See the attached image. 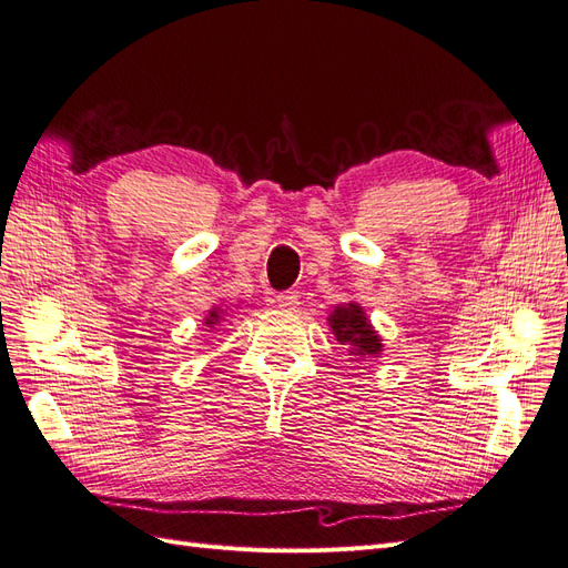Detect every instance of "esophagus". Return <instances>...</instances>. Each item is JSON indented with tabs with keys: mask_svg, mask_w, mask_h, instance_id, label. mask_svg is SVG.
<instances>
[{
	"mask_svg": "<svg viewBox=\"0 0 568 568\" xmlns=\"http://www.w3.org/2000/svg\"><path fill=\"white\" fill-rule=\"evenodd\" d=\"M277 305L282 307V311H296V307L301 305L298 294L296 291H282V294H277Z\"/></svg>",
	"mask_w": 568,
	"mask_h": 568,
	"instance_id": "esophagus-1",
	"label": "esophagus"
}]
</instances>
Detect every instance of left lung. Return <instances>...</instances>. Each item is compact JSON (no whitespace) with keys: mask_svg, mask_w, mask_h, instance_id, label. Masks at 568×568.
Masks as SVG:
<instances>
[{"mask_svg":"<svg viewBox=\"0 0 568 568\" xmlns=\"http://www.w3.org/2000/svg\"><path fill=\"white\" fill-rule=\"evenodd\" d=\"M332 329L341 343H351L355 355H379L382 343L376 332L372 329V324L367 322L363 307L348 303L341 305L329 317Z\"/></svg>","mask_w":568,"mask_h":568,"instance_id":"8db88e82","label":"left lung"}]
</instances>
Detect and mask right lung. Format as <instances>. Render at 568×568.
Instances as JSON below:
<instances>
[{
    "label": "right lung",
    "mask_w": 568,
    "mask_h": 568,
    "mask_svg": "<svg viewBox=\"0 0 568 568\" xmlns=\"http://www.w3.org/2000/svg\"><path fill=\"white\" fill-rule=\"evenodd\" d=\"M220 320V315H217V311H213L211 315H209V320H205V324H215Z\"/></svg>",
    "instance_id": "1"
}]
</instances>
